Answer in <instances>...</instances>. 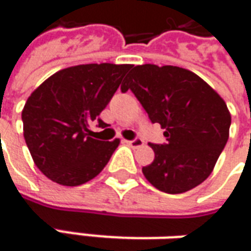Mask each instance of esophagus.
I'll return each instance as SVG.
<instances>
[{"label": "esophagus", "instance_id": "esophagus-1", "mask_svg": "<svg viewBox=\"0 0 251 251\" xmlns=\"http://www.w3.org/2000/svg\"><path fill=\"white\" fill-rule=\"evenodd\" d=\"M125 142L127 145H130L131 148H138L144 145V141H142V138H140V137H136V138H133V140H129V141Z\"/></svg>", "mask_w": 251, "mask_h": 251}]
</instances>
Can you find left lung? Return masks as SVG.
Instances as JSON below:
<instances>
[{"mask_svg":"<svg viewBox=\"0 0 251 251\" xmlns=\"http://www.w3.org/2000/svg\"><path fill=\"white\" fill-rule=\"evenodd\" d=\"M130 90L167 142L151 144L147 180L167 194H183L201 184L226 147L231 115L225 100L194 72L175 66H136L121 91Z\"/></svg>","mask_w":251,"mask_h":251,"instance_id":"1","label":"left lung"}]
</instances>
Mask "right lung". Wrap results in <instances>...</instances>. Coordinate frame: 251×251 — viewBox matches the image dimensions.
<instances>
[{
    "label": "right lung",
    "mask_w": 251,
    "mask_h": 251,
    "mask_svg": "<svg viewBox=\"0 0 251 251\" xmlns=\"http://www.w3.org/2000/svg\"><path fill=\"white\" fill-rule=\"evenodd\" d=\"M130 64H82L53 74L23 110L24 138L36 167L57 184L87 183L109 163L120 141H100L88 129L99 118Z\"/></svg>",
    "instance_id": "1"
}]
</instances>
